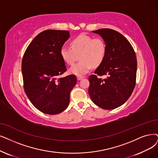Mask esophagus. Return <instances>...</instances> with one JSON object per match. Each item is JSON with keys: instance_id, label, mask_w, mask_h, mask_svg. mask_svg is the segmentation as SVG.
<instances>
[{"instance_id": "obj_1", "label": "esophagus", "mask_w": 158, "mask_h": 158, "mask_svg": "<svg viewBox=\"0 0 158 158\" xmlns=\"http://www.w3.org/2000/svg\"><path fill=\"white\" fill-rule=\"evenodd\" d=\"M82 78H84V77H81V76H78V77H77V80H80L82 79Z\"/></svg>"}]
</instances>
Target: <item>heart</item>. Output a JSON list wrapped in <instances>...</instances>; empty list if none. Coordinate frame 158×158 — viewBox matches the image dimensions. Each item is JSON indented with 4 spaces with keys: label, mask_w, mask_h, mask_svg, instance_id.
<instances>
[{
    "label": "heart",
    "mask_w": 158,
    "mask_h": 158,
    "mask_svg": "<svg viewBox=\"0 0 158 158\" xmlns=\"http://www.w3.org/2000/svg\"><path fill=\"white\" fill-rule=\"evenodd\" d=\"M71 48L64 46L60 50L61 58L66 64L73 65L69 73L81 76L89 72L93 66L98 67L104 61L106 54V44L101 37H94L81 34L71 42Z\"/></svg>",
    "instance_id": "heart-1"
}]
</instances>
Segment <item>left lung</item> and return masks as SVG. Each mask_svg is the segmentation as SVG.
<instances>
[{
    "label": "left lung",
    "mask_w": 158,
    "mask_h": 158,
    "mask_svg": "<svg viewBox=\"0 0 158 158\" xmlns=\"http://www.w3.org/2000/svg\"><path fill=\"white\" fill-rule=\"evenodd\" d=\"M98 34L106 44L105 58L89 76L88 92L93 102L104 110H113L129 98L135 85L137 58L134 50L128 40L118 31L102 28ZM107 75L105 79L97 75Z\"/></svg>",
    "instance_id": "left-lung-1"
}]
</instances>
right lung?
Wrapping results in <instances>:
<instances>
[{
	"instance_id": "1",
	"label": "right lung",
	"mask_w": 158,
	"mask_h": 158,
	"mask_svg": "<svg viewBox=\"0 0 158 158\" xmlns=\"http://www.w3.org/2000/svg\"><path fill=\"white\" fill-rule=\"evenodd\" d=\"M66 30H47L37 35L25 51L22 60L24 89L35 108L48 115L64 111L70 93L77 84L74 74L58 78L66 71L60 50L69 38Z\"/></svg>"
}]
</instances>
